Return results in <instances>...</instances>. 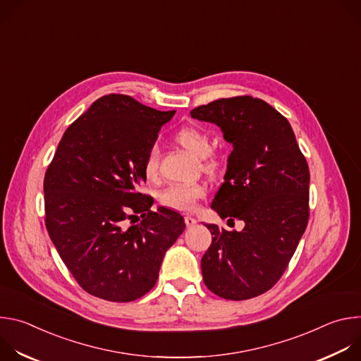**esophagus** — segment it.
Segmentation results:
<instances>
[{"label": "esophagus", "instance_id": "34e87169", "mask_svg": "<svg viewBox=\"0 0 361 361\" xmlns=\"http://www.w3.org/2000/svg\"><path fill=\"white\" fill-rule=\"evenodd\" d=\"M184 221H185V226H187V227H194V226L197 224V220H195L194 217H191V216H185V217H184Z\"/></svg>", "mask_w": 361, "mask_h": 361}]
</instances>
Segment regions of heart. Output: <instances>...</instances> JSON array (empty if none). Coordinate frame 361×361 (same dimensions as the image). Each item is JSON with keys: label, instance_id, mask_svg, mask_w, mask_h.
Returning a JSON list of instances; mask_svg holds the SVG:
<instances>
[{"label": "heart", "instance_id": "1", "mask_svg": "<svg viewBox=\"0 0 361 361\" xmlns=\"http://www.w3.org/2000/svg\"><path fill=\"white\" fill-rule=\"evenodd\" d=\"M176 142L192 156L201 159V169L210 176H217L224 170V159L213 151V141L207 131L200 127L187 126L174 135ZM144 176L148 180L159 177V149L151 147L144 159ZM207 194V187L202 183H174L160 191L159 200L163 205L178 212H191L197 202Z\"/></svg>", "mask_w": 361, "mask_h": 361}]
</instances>
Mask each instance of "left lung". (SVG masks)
I'll list each match as a JSON object with an SVG mask.
<instances>
[{
	"instance_id": "1",
	"label": "left lung",
	"mask_w": 361,
	"mask_h": 361,
	"mask_svg": "<svg viewBox=\"0 0 361 361\" xmlns=\"http://www.w3.org/2000/svg\"><path fill=\"white\" fill-rule=\"evenodd\" d=\"M217 124L234 149L212 209L241 231L205 224L213 241L201 259L204 284L226 300L269 291L305 231L310 171L287 118L251 95L219 98L191 110Z\"/></svg>"
}]
</instances>
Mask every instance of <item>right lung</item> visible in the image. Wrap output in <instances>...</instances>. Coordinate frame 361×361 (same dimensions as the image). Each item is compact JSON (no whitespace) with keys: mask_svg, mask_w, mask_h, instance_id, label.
<instances>
[{"mask_svg":"<svg viewBox=\"0 0 361 361\" xmlns=\"http://www.w3.org/2000/svg\"><path fill=\"white\" fill-rule=\"evenodd\" d=\"M174 113L124 94L101 97L66 130L45 171L47 231L91 295L116 302L142 297L185 228L181 214L152 212V197L140 191L144 159ZM137 214L142 220L127 226Z\"/></svg>","mask_w":361,"mask_h":361,"instance_id":"add662e5","label":"right lung"}]
</instances>
